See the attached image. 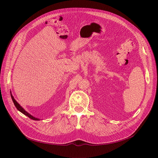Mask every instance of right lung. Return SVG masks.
Masks as SVG:
<instances>
[{
  "label": "right lung",
  "mask_w": 158,
  "mask_h": 158,
  "mask_svg": "<svg viewBox=\"0 0 158 158\" xmlns=\"http://www.w3.org/2000/svg\"><path fill=\"white\" fill-rule=\"evenodd\" d=\"M10 94H11V98H12V101H13V103H14V104H15V107H16V109H17L19 111H20L22 113H23V114H25L26 116H27V117H28L29 118H31V119H32V120H40V118H36V117H33L32 115H31V114H29L28 112H27L26 110H25L23 107L17 102V101H16L15 99V98H14V97L12 95V94H11V92L10 91Z\"/></svg>",
  "instance_id": "add662e5"
}]
</instances>
